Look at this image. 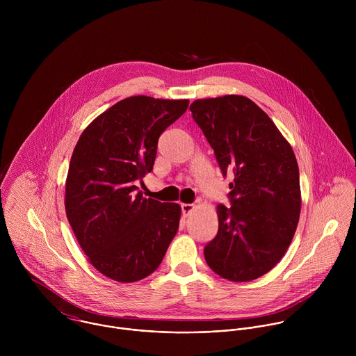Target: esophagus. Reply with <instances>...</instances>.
Here are the masks:
<instances>
[{
  "label": "esophagus",
  "instance_id": "1",
  "mask_svg": "<svg viewBox=\"0 0 356 356\" xmlns=\"http://www.w3.org/2000/svg\"><path fill=\"white\" fill-rule=\"evenodd\" d=\"M193 208H195L193 204H181V209H182L184 216H188L193 211Z\"/></svg>",
  "mask_w": 356,
  "mask_h": 356
}]
</instances>
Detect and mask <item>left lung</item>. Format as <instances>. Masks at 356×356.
Segmentation results:
<instances>
[{
    "label": "left lung",
    "mask_w": 356,
    "mask_h": 356,
    "mask_svg": "<svg viewBox=\"0 0 356 356\" xmlns=\"http://www.w3.org/2000/svg\"><path fill=\"white\" fill-rule=\"evenodd\" d=\"M193 119L213 149L222 175L232 170V207L218 205L219 227L204 248L222 278L244 282L270 271L298 227L299 167L288 141L267 113L244 96L196 100Z\"/></svg>",
    "instance_id": "8db88e82"
}]
</instances>
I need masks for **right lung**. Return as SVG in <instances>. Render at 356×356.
Wrapping results in <instances>:
<instances>
[{"label": "right lung", "instance_id": "1", "mask_svg": "<svg viewBox=\"0 0 356 356\" xmlns=\"http://www.w3.org/2000/svg\"><path fill=\"white\" fill-rule=\"evenodd\" d=\"M189 100L134 96L116 102L79 137L65 182V212L90 263L119 282L159 267L179 227L181 207L144 199L137 181L153 170L161 133Z\"/></svg>", "mask_w": 356, "mask_h": 356}]
</instances>
